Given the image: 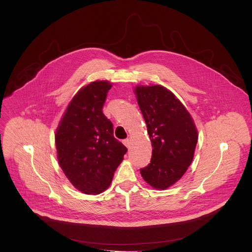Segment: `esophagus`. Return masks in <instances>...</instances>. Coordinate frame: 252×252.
<instances>
[{
    "mask_svg": "<svg viewBox=\"0 0 252 252\" xmlns=\"http://www.w3.org/2000/svg\"><path fill=\"white\" fill-rule=\"evenodd\" d=\"M123 144H125L126 145V147L127 148H130L131 147V139H126V140H124L123 141Z\"/></svg>",
    "mask_w": 252,
    "mask_h": 252,
    "instance_id": "esophagus-1",
    "label": "esophagus"
}]
</instances>
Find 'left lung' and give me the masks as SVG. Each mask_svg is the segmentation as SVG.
<instances>
[{
	"label": "left lung",
	"instance_id": "left-lung-1",
	"mask_svg": "<svg viewBox=\"0 0 252 252\" xmlns=\"http://www.w3.org/2000/svg\"><path fill=\"white\" fill-rule=\"evenodd\" d=\"M135 92L153 147L150 163L140 170L141 175L152 187L166 189L190 166L197 129L187 109L165 87L137 86Z\"/></svg>",
	"mask_w": 252,
	"mask_h": 252
}]
</instances>
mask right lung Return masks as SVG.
Here are the masks:
<instances>
[{"label": "right lung", "mask_w": 252, "mask_h": 252, "mask_svg": "<svg viewBox=\"0 0 252 252\" xmlns=\"http://www.w3.org/2000/svg\"><path fill=\"white\" fill-rule=\"evenodd\" d=\"M111 83L94 81L72 98L58 126L55 143L61 169L85 194L105 191L127 148L113 136L103 112Z\"/></svg>", "instance_id": "1"}]
</instances>
